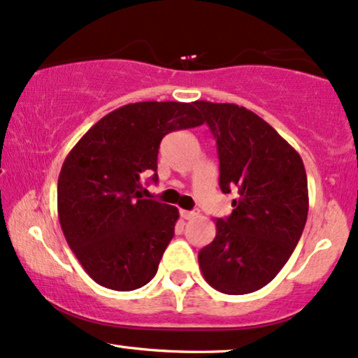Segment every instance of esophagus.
<instances>
[{
	"instance_id": "obj_1",
	"label": "esophagus",
	"mask_w": 358,
	"mask_h": 358,
	"mask_svg": "<svg viewBox=\"0 0 358 358\" xmlns=\"http://www.w3.org/2000/svg\"><path fill=\"white\" fill-rule=\"evenodd\" d=\"M197 215H199V213H197V210H184V209L180 210V217L186 219V220L197 217Z\"/></svg>"
}]
</instances>
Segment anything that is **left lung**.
Segmentation results:
<instances>
[{
    "instance_id": "8db88e82",
    "label": "left lung",
    "mask_w": 358,
    "mask_h": 358,
    "mask_svg": "<svg viewBox=\"0 0 358 358\" xmlns=\"http://www.w3.org/2000/svg\"><path fill=\"white\" fill-rule=\"evenodd\" d=\"M219 154V186L236 187L232 214L215 220L201 249L207 284L229 295L267 285L292 255L306 227L308 191L299 152L262 117L237 104L196 101Z\"/></svg>"
}]
</instances>
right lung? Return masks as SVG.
<instances>
[{"label":"right lung","instance_id":"obj_1","mask_svg":"<svg viewBox=\"0 0 358 358\" xmlns=\"http://www.w3.org/2000/svg\"><path fill=\"white\" fill-rule=\"evenodd\" d=\"M204 124L196 103L144 101L99 119L78 141L57 179V215L87 275L113 290L139 289L156 275L179 210L141 196L157 182L159 144L167 132Z\"/></svg>","mask_w":358,"mask_h":358}]
</instances>
